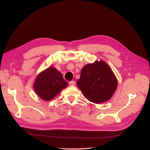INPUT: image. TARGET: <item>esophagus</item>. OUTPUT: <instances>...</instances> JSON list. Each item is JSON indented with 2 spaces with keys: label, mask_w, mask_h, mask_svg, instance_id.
I'll list each match as a JSON object with an SVG mask.
<instances>
[{
  "label": "esophagus",
  "mask_w": 150,
  "mask_h": 150,
  "mask_svg": "<svg viewBox=\"0 0 150 150\" xmlns=\"http://www.w3.org/2000/svg\"><path fill=\"white\" fill-rule=\"evenodd\" d=\"M69 84L70 86H75L76 82H75L74 81H70V82L69 83Z\"/></svg>",
  "instance_id": "34e87169"
}]
</instances>
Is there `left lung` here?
<instances>
[{"label":"left lung","mask_w":150,"mask_h":150,"mask_svg":"<svg viewBox=\"0 0 150 150\" xmlns=\"http://www.w3.org/2000/svg\"><path fill=\"white\" fill-rule=\"evenodd\" d=\"M117 81L105 62L95 61L83 67L77 86L84 96L96 104L108 101L115 93Z\"/></svg>","instance_id":"8db88e82"}]
</instances>
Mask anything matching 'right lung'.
Segmentation results:
<instances>
[{"instance_id": "right-lung-1", "label": "right lung", "mask_w": 150, "mask_h": 150, "mask_svg": "<svg viewBox=\"0 0 150 150\" xmlns=\"http://www.w3.org/2000/svg\"><path fill=\"white\" fill-rule=\"evenodd\" d=\"M67 84L61 72L56 68L51 67L38 76L34 83V89L40 98L50 101Z\"/></svg>"}]
</instances>
